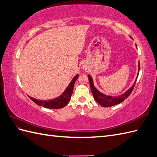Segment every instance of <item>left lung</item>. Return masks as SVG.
<instances>
[{
    "label": "left lung",
    "mask_w": 157,
    "mask_h": 157,
    "mask_svg": "<svg viewBox=\"0 0 157 157\" xmlns=\"http://www.w3.org/2000/svg\"><path fill=\"white\" fill-rule=\"evenodd\" d=\"M136 47L137 48L136 45ZM139 70H140V63L138 62V74H139ZM87 77H88V79H89L91 90H92V93L93 94L94 98L95 99V100L98 104H100L101 106H103V107H110V106H113V105H117L120 103L122 102V101L124 100L126 98H127L130 96L131 92H132L134 87V86H135L136 81V80L135 82H134V84L132 85V86L130 87V88L123 94H121V95H119L118 96H112L105 95V94L100 92V91L97 90L96 87L94 86V81H93L92 76H91L90 75H87Z\"/></svg>",
    "instance_id": "left-lung-1"
}]
</instances>
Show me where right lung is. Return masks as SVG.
Wrapping results in <instances>:
<instances>
[{
    "instance_id": "1",
    "label": "right lung",
    "mask_w": 157,
    "mask_h": 157,
    "mask_svg": "<svg viewBox=\"0 0 157 157\" xmlns=\"http://www.w3.org/2000/svg\"><path fill=\"white\" fill-rule=\"evenodd\" d=\"M78 74L74 76V78L72 79L70 84L67 86L66 89L64 90V92L62 93L59 96H58L54 99L49 100H37L35 98L29 96L30 99L34 101L35 104H37L39 105H41V106L46 108H50V109H59L65 107L67 105L69 101L71 99V96L72 95L73 90H74V83L76 80L78 78Z\"/></svg>"
}]
</instances>
